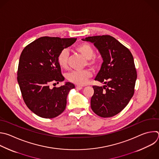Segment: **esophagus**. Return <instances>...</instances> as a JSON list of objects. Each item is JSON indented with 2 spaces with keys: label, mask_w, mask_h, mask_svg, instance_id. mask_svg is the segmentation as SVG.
Returning <instances> with one entry per match:
<instances>
[{
  "label": "esophagus",
  "mask_w": 159,
  "mask_h": 159,
  "mask_svg": "<svg viewBox=\"0 0 159 159\" xmlns=\"http://www.w3.org/2000/svg\"><path fill=\"white\" fill-rule=\"evenodd\" d=\"M76 89L77 90H81L82 89V86H81V85H77L76 86Z\"/></svg>",
  "instance_id": "1"
}]
</instances>
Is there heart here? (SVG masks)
<instances>
[{
	"label": "heart",
	"instance_id": "1",
	"mask_svg": "<svg viewBox=\"0 0 159 159\" xmlns=\"http://www.w3.org/2000/svg\"><path fill=\"white\" fill-rule=\"evenodd\" d=\"M75 50L84 56L86 59L89 60L90 66H95L97 64V61L93 59L95 51L93 47L87 43H82L76 47ZM69 52L67 49L62 50L58 55L57 62L59 66L63 69H66L68 66ZM92 77V73L90 70H85L80 71H72L67 75V79L77 85H85L89 79Z\"/></svg>",
	"mask_w": 159,
	"mask_h": 159
}]
</instances>
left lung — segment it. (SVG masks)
Masks as SVG:
<instances>
[{
	"label": "left lung",
	"mask_w": 159,
	"mask_h": 159,
	"mask_svg": "<svg viewBox=\"0 0 159 159\" xmlns=\"http://www.w3.org/2000/svg\"><path fill=\"white\" fill-rule=\"evenodd\" d=\"M93 43L103 59L95 80L103 87L93 86L90 106L97 116L106 118L120 112L134 93L137 72L130 51L111 35H97L82 39Z\"/></svg>",
	"instance_id": "8db88e82"
}]
</instances>
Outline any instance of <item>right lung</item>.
<instances>
[{
    "instance_id": "1",
    "label": "right lung",
    "mask_w": 159,
    "mask_h": 159,
    "mask_svg": "<svg viewBox=\"0 0 159 159\" xmlns=\"http://www.w3.org/2000/svg\"><path fill=\"white\" fill-rule=\"evenodd\" d=\"M76 40L42 37L27 45L21 53L17 82L27 107L40 117H56L66 107L67 97L75 85L66 82L59 87L49 86L64 80L57 57Z\"/></svg>"
}]
</instances>
